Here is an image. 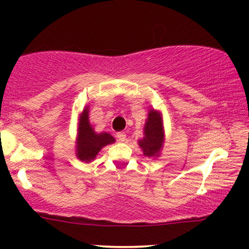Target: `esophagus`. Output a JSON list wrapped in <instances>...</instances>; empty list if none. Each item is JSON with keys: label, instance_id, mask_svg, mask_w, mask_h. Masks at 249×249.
<instances>
[{"label": "esophagus", "instance_id": "obj_1", "mask_svg": "<svg viewBox=\"0 0 249 249\" xmlns=\"http://www.w3.org/2000/svg\"><path fill=\"white\" fill-rule=\"evenodd\" d=\"M117 138H118L121 142H125L126 141V134L124 132H118L117 133Z\"/></svg>", "mask_w": 249, "mask_h": 249}]
</instances>
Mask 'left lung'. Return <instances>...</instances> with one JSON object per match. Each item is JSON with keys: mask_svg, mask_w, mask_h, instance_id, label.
<instances>
[{"mask_svg": "<svg viewBox=\"0 0 249 249\" xmlns=\"http://www.w3.org/2000/svg\"><path fill=\"white\" fill-rule=\"evenodd\" d=\"M144 131L145 137L142 141H139V146L142 147L144 156H158L164 142V133H162L160 115L157 111H150Z\"/></svg>", "mask_w": 249, "mask_h": 249, "instance_id": "1", "label": "left lung"}]
</instances>
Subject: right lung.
Instances as JSON below:
<instances>
[{
    "mask_svg": "<svg viewBox=\"0 0 249 249\" xmlns=\"http://www.w3.org/2000/svg\"><path fill=\"white\" fill-rule=\"evenodd\" d=\"M78 142H77V157L82 161H91L96 158L97 153L105 145L115 142V138L107 132L95 133L89 122V111L85 108L81 116L78 127Z\"/></svg>",
    "mask_w": 249,
    "mask_h": 249,
    "instance_id": "add662e5",
    "label": "right lung"
}]
</instances>
